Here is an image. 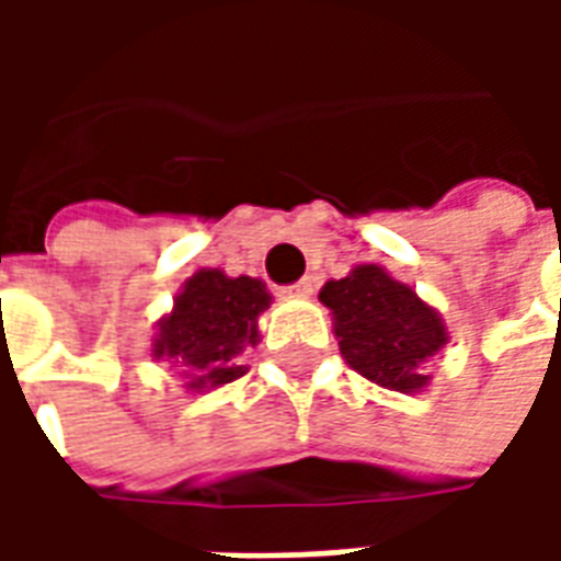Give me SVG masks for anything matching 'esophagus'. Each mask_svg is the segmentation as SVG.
I'll return each instance as SVG.
<instances>
[{"label": "esophagus", "instance_id": "1", "mask_svg": "<svg viewBox=\"0 0 561 561\" xmlns=\"http://www.w3.org/2000/svg\"><path fill=\"white\" fill-rule=\"evenodd\" d=\"M316 291V282L309 279H300V282H294V285H288V288H282V294H288V297H309V294Z\"/></svg>", "mask_w": 561, "mask_h": 561}]
</instances>
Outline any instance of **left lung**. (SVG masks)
<instances>
[{"mask_svg":"<svg viewBox=\"0 0 561 561\" xmlns=\"http://www.w3.org/2000/svg\"><path fill=\"white\" fill-rule=\"evenodd\" d=\"M318 300L333 316L340 352L373 385L417 393L430 385L423 364L447 345V328L412 285L378 264H357L345 279L324 282Z\"/></svg>","mask_w":561,"mask_h":561,"instance_id":"left-lung-1","label":"left lung"}]
</instances>
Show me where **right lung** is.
I'll return each mask as SVG.
<instances>
[{
  "label": "right lung",
  "instance_id": "1",
  "mask_svg": "<svg viewBox=\"0 0 561 561\" xmlns=\"http://www.w3.org/2000/svg\"><path fill=\"white\" fill-rule=\"evenodd\" d=\"M267 285L252 276H225L221 270H197L188 276L173 309L156 324L152 357L180 366L185 388L213 390L245 373L240 354L255 348L257 318L270 306Z\"/></svg>",
  "mask_w": 561,
  "mask_h": 561
}]
</instances>
